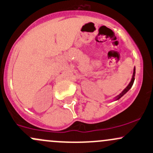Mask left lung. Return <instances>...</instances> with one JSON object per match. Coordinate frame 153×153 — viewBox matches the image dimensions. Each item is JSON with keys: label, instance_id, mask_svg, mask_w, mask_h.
Segmentation results:
<instances>
[{"label": "left lung", "instance_id": "obj_1", "mask_svg": "<svg viewBox=\"0 0 153 153\" xmlns=\"http://www.w3.org/2000/svg\"><path fill=\"white\" fill-rule=\"evenodd\" d=\"M135 74H136V69H135V67H134V70H133V77H132L131 81L130 82V83H129V84H128V86H127V87L123 90V92H122L121 94H120V95H119L118 97H117V100L120 99V98L121 97H123L124 94H125V93H126L127 91H128V90H129L132 87V86H133V82H134V80H135Z\"/></svg>", "mask_w": 153, "mask_h": 153}]
</instances>
